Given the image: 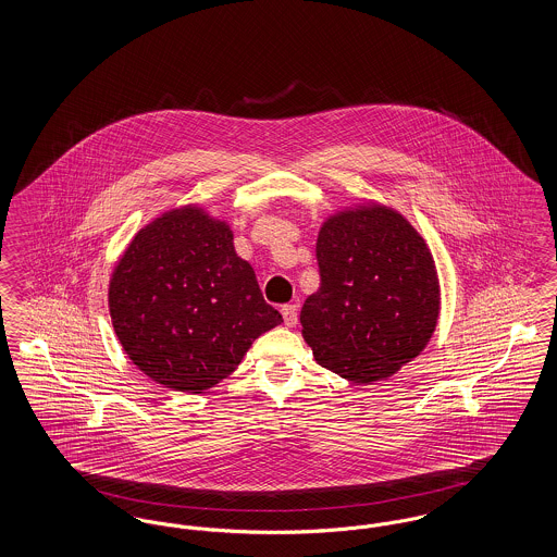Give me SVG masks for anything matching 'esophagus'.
Instances as JSON below:
<instances>
[{
    "label": "esophagus",
    "instance_id": "1",
    "mask_svg": "<svg viewBox=\"0 0 557 557\" xmlns=\"http://www.w3.org/2000/svg\"><path fill=\"white\" fill-rule=\"evenodd\" d=\"M282 315H284V323L288 327H294L298 323V307L296 305H284L282 307Z\"/></svg>",
    "mask_w": 557,
    "mask_h": 557
}]
</instances>
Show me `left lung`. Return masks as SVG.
<instances>
[{
    "mask_svg": "<svg viewBox=\"0 0 557 557\" xmlns=\"http://www.w3.org/2000/svg\"><path fill=\"white\" fill-rule=\"evenodd\" d=\"M319 290L300 311L321 368L355 384L397 373L430 343L441 286L430 248L400 212L368 202L319 230Z\"/></svg>",
    "mask_w": 557,
    "mask_h": 557,
    "instance_id": "left-lung-1",
    "label": "left lung"
}]
</instances>
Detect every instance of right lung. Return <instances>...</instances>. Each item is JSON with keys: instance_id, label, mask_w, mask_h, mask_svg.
<instances>
[{"instance_id": "obj_1", "label": "right lung", "mask_w": 557, "mask_h": 557, "mask_svg": "<svg viewBox=\"0 0 557 557\" xmlns=\"http://www.w3.org/2000/svg\"><path fill=\"white\" fill-rule=\"evenodd\" d=\"M108 307L137 370L198 395L236 370L252 343L282 323L225 221L196 205L141 227L112 271Z\"/></svg>"}]
</instances>
